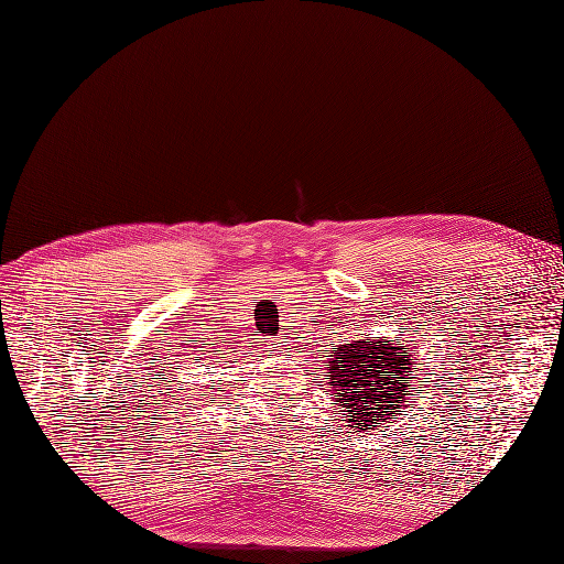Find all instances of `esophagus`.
Wrapping results in <instances>:
<instances>
[{"mask_svg":"<svg viewBox=\"0 0 564 564\" xmlns=\"http://www.w3.org/2000/svg\"><path fill=\"white\" fill-rule=\"evenodd\" d=\"M272 343H274V345H272V347H278V345L281 344L282 347L279 349H283V345H285V343H283V340H281V338H279V340H272Z\"/></svg>","mask_w":564,"mask_h":564,"instance_id":"obj_1","label":"esophagus"}]
</instances>
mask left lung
<instances>
[{
    "instance_id": "1",
    "label": "left lung",
    "mask_w": 564,
    "mask_h": 564,
    "mask_svg": "<svg viewBox=\"0 0 564 564\" xmlns=\"http://www.w3.org/2000/svg\"><path fill=\"white\" fill-rule=\"evenodd\" d=\"M329 357L327 383L347 427L377 430L406 406L411 375L419 364L406 345L387 338H357L329 349Z\"/></svg>"
}]
</instances>
